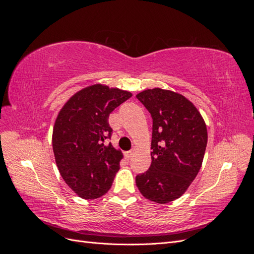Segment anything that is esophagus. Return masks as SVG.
<instances>
[{
  "label": "esophagus",
  "instance_id": "esophagus-1",
  "mask_svg": "<svg viewBox=\"0 0 254 254\" xmlns=\"http://www.w3.org/2000/svg\"><path fill=\"white\" fill-rule=\"evenodd\" d=\"M134 152H135V149L133 148V149H131V150H129V151H127L125 155H126V157L128 158V159H131L133 156H134Z\"/></svg>",
  "mask_w": 254,
  "mask_h": 254
}]
</instances>
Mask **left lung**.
Wrapping results in <instances>:
<instances>
[{
    "mask_svg": "<svg viewBox=\"0 0 254 254\" xmlns=\"http://www.w3.org/2000/svg\"><path fill=\"white\" fill-rule=\"evenodd\" d=\"M136 98L152 119L151 164L135 177L136 187L150 201H174L200 170L207 143L205 123L193 103L176 92L147 89Z\"/></svg>",
    "mask_w": 254,
    "mask_h": 254,
    "instance_id": "8db88e82",
    "label": "left lung"
}]
</instances>
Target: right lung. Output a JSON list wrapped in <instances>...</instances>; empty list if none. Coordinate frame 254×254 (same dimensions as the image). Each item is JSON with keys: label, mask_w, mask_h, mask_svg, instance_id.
<instances>
[{"label": "right lung", "mask_w": 254, "mask_h": 254, "mask_svg": "<svg viewBox=\"0 0 254 254\" xmlns=\"http://www.w3.org/2000/svg\"><path fill=\"white\" fill-rule=\"evenodd\" d=\"M132 94L97 83L75 93L58 113L53 151L58 171L80 198L96 199L112 186L123 158L110 139V113Z\"/></svg>", "instance_id": "add662e5"}]
</instances>
